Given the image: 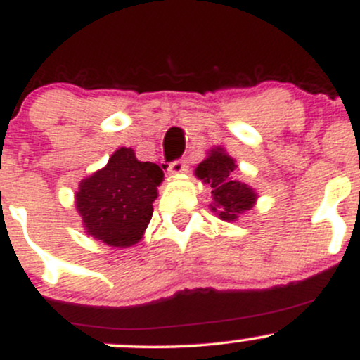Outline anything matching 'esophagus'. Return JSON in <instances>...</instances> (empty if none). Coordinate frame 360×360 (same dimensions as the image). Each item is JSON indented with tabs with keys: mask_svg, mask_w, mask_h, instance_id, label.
Listing matches in <instances>:
<instances>
[{
	"mask_svg": "<svg viewBox=\"0 0 360 360\" xmlns=\"http://www.w3.org/2000/svg\"><path fill=\"white\" fill-rule=\"evenodd\" d=\"M186 167H188V164H186L184 159H176L169 164L167 171L171 172V174H181V172L186 171Z\"/></svg>",
	"mask_w": 360,
	"mask_h": 360,
	"instance_id": "1",
	"label": "esophagus"
}]
</instances>
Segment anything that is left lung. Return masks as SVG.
<instances>
[{"instance_id": "left-lung-1", "label": "left lung", "mask_w": 360, "mask_h": 360, "mask_svg": "<svg viewBox=\"0 0 360 360\" xmlns=\"http://www.w3.org/2000/svg\"><path fill=\"white\" fill-rule=\"evenodd\" d=\"M233 169V159L223 154L221 148L213 150L212 155L196 167V176L213 188L214 205L212 210L218 212L221 220H235L237 214L250 210L257 198L249 186L232 181L230 172Z\"/></svg>"}]
</instances>
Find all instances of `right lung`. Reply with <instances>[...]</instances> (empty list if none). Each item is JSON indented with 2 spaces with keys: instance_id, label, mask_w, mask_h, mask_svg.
Listing matches in <instances>:
<instances>
[{
  "instance_id": "obj_1",
  "label": "right lung",
  "mask_w": 360,
  "mask_h": 360,
  "mask_svg": "<svg viewBox=\"0 0 360 360\" xmlns=\"http://www.w3.org/2000/svg\"><path fill=\"white\" fill-rule=\"evenodd\" d=\"M164 172L140 162L131 148H118L108 166L79 184L76 206L89 235L113 247H130L142 238Z\"/></svg>"
}]
</instances>
